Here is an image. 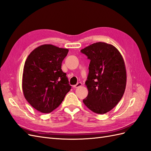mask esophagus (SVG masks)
<instances>
[{"instance_id":"obj_1","label":"esophagus","mask_w":151,"mask_h":151,"mask_svg":"<svg viewBox=\"0 0 151 151\" xmlns=\"http://www.w3.org/2000/svg\"><path fill=\"white\" fill-rule=\"evenodd\" d=\"M82 86V83H81V82H78V83H77L76 85H75V86H73V87H74V88H78V87Z\"/></svg>"}]
</instances>
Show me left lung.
<instances>
[{
	"label": "left lung",
	"instance_id": "obj_1",
	"mask_svg": "<svg viewBox=\"0 0 151 151\" xmlns=\"http://www.w3.org/2000/svg\"><path fill=\"white\" fill-rule=\"evenodd\" d=\"M91 60L86 85L88 95L83 102L98 114L109 112L124 93L126 69L122 56L114 46L98 42L81 50Z\"/></svg>",
	"mask_w": 151,
	"mask_h": 151
}]
</instances>
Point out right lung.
Listing matches in <instances>:
<instances>
[{"label":"right lung","mask_w":151,"mask_h":151,"mask_svg":"<svg viewBox=\"0 0 151 151\" xmlns=\"http://www.w3.org/2000/svg\"><path fill=\"white\" fill-rule=\"evenodd\" d=\"M68 52L67 48L42 45L27 58L23 72V92L30 105L41 113H50L57 109L71 88L66 74L61 69Z\"/></svg>","instance_id":"1"}]
</instances>
